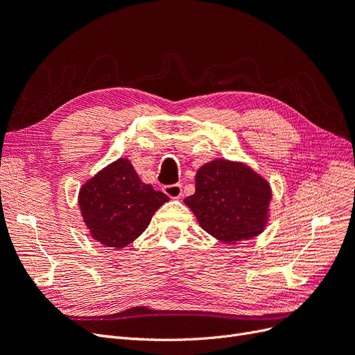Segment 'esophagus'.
Here are the masks:
<instances>
[{
  "label": "esophagus",
  "instance_id": "esophagus-1",
  "mask_svg": "<svg viewBox=\"0 0 355 355\" xmlns=\"http://www.w3.org/2000/svg\"><path fill=\"white\" fill-rule=\"evenodd\" d=\"M163 191L166 192V194L171 198H179L182 196V185L179 184H173V185H166L163 188Z\"/></svg>",
  "mask_w": 355,
  "mask_h": 355
}]
</instances>
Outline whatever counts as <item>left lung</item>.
<instances>
[{"label": "left lung", "instance_id": "1", "mask_svg": "<svg viewBox=\"0 0 355 355\" xmlns=\"http://www.w3.org/2000/svg\"><path fill=\"white\" fill-rule=\"evenodd\" d=\"M271 200V189L243 164L214 159L196 176V194L185 198L204 231L234 244L261 234Z\"/></svg>", "mask_w": 355, "mask_h": 355}]
</instances>
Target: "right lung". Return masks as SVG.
<instances>
[{
    "instance_id": "obj_1",
    "label": "right lung",
    "mask_w": 355,
    "mask_h": 355,
    "mask_svg": "<svg viewBox=\"0 0 355 355\" xmlns=\"http://www.w3.org/2000/svg\"><path fill=\"white\" fill-rule=\"evenodd\" d=\"M166 201L168 197L164 192L144 184L130 161L124 158L92 178L78 197L92 237L115 249L136 240Z\"/></svg>"
}]
</instances>
